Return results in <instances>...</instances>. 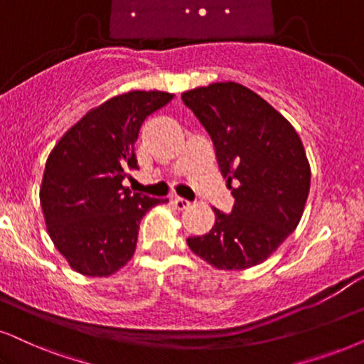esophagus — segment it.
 I'll use <instances>...</instances> for the list:
<instances>
[{"instance_id": "1", "label": "esophagus", "mask_w": 364, "mask_h": 364, "mask_svg": "<svg viewBox=\"0 0 364 364\" xmlns=\"http://www.w3.org/2000/svg\"><path fill=\"white\" fill-rule=\"evenodd\" d=\"M173 205L176 206L178 210H185V208H188V206H190L191 203H190V201L186 200V198H179V196H174V198H173Z\"/></svg>"}]
</instances>
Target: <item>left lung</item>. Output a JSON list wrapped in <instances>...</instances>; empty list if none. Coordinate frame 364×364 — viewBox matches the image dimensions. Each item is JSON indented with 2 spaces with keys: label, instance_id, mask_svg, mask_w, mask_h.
Returning <instances> with one entry per match:
<instances>
[{
  "label": "left lung",
  "instance_id": "left-lung-1",
  "mask_svg": "<svg viewBox=\"0 0 364 364\" xmlns=\"http://www.w3.org/2000/svg\"><path fill=\"white\" fill-rule=\"evenodd\" d=\"M181 99L208 131L235 198L232 213L213 208V228L188 238V247L220 270L259 265L296 230L304 211L311 166L301 137L272 105L235 82L198 87Z\"/></svg>",
  "mask_w": 364,
  "mask_h": 364
}]
</instances>
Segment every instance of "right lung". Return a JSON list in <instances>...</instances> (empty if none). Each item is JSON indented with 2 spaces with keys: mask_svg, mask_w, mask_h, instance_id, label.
I'll return each mask as SVG.
<instances>
[{
  "mask_svg": "<svg viewBox=\"0 0 364 364\" xmlns=\"http://www.w3.org/2000/svg\"><path fill=\"white\" fill-rule=\"evenodd\" d=\"M173 97L159 90L116 95L89 110L50 153L41 210L55 247L79 274L117 272L134 255L142 216L168 201L131 193L122 179L137 168L142 122Z\"/></svg>",
  "mask_w": 364,
  "mask_h": 364,
  "instance_id": "right-lung-1",
  "label": "right lung"
}]
</instances>
